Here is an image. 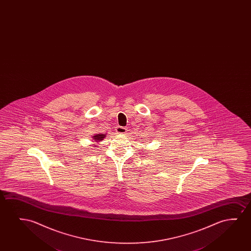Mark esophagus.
I'll use <instances>...</instances> for the list:
<instances>
[{"mask_svg": "<svg viewBox=\"0 0 251 251\" xmlns=\"http://www.w3.org/2000/svg\"><path fill=\"white\" fill-rule=\"evenodd\" d=\"M116 132L118 134H125L127 132V128L124 127H121V126H117L116 127Z\"/></svg>", "mask_w": 251, "mask_h": 251, "instance_id": "1", "label": "esophagus"}]
</instances>
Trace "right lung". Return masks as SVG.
Returning a JSON list of instances; mask_svg holds the SVG:
<instances>
[{"label":"right lung","mask_w":251,"mask_h":251,"mask_svg":"<svg viewBox=\"0 0 251 251\" xmlns=\"http://www.w3.org/2000/svg\"><path fill=\"white\" fill-rule=\"evenodd\" d=\"M104 137H105V134H95V135H93V139L94 141L98 142V141H103V138Z\"/></svg>","instance_id":"right-lung-1"}]
</instances>
